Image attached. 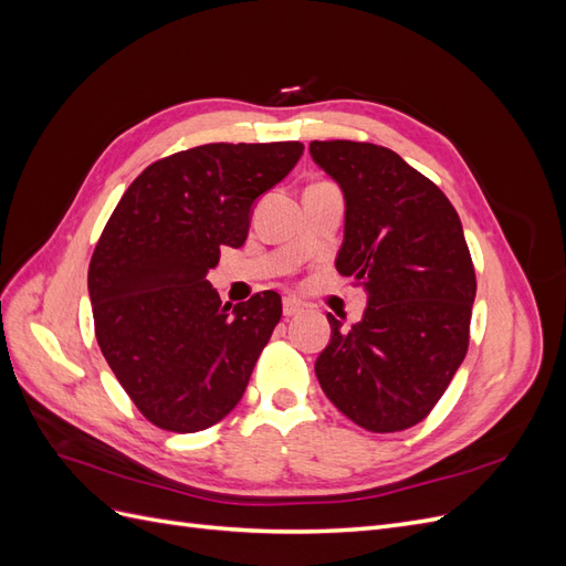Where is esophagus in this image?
<instances>
[{"instance_id": "obj_1", "label": "esophagus", "mask_w": 566, "mask_h": 566, "mask_svg": "<svg viewBox=\"0 0 566 566\" xmlns=\"http://www.w3.org/2000/svg\"><path fill=\"white\" fill-rule=\"evenodd\" d=\"M302 310H304V306L297 297H285L283 300V314L285 316H297V314H302Z\"/></svg>"}]
</instances>
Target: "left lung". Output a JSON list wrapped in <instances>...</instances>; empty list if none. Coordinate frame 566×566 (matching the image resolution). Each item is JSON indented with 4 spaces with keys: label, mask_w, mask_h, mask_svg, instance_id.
Instances as JSON below:
<instances>
[{
    "label": "left lung",
    "mask_w": 566,
    "mask_h": 566,
    "mask_svg": "<svg viewBox=\"0 0 566 566\" xmlns=\"http://www.w3.org/2000/svg\"><path fill=\"white\" fill-rule=\"evenodd\" d=\"M345 191L337 271L366 287L352 331L331 314L316 358L321 389L368 432H401L432 413L468 354L476 293L460 217L441 188L397 153L366 142H312Z\"/></svg>",
    "instance_id": "left-lung-1"
}]
</instances>
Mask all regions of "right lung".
<instances>
[{"label":"right lung","instance_id":"add662e5","mask_svg":"<svg viewBox=\"0 0 566 566\" xmlns=\"http://www.w3.org/2000/svg\"><path fill=\"white\" fill-rule=\"evenodd\" d=\"M300 142L205 144L148 165L119 198L90 262L94 331L117 382L160 430L227 418L276 328L281 295L221 304L205 281L241 248L252 202L300 160Z\"/></svg>","mask_w":566,"mask_h":566}]
</instances>
